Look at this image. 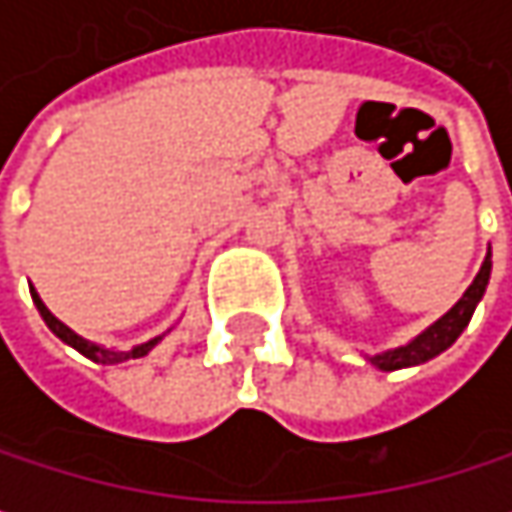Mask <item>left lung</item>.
I'll list each match as a JSON object with an SVG mask.
<instances>
[{"label": "left lung", "mask_w": 512, "mask_h": 512, "mask_svg": "<svg viewBox=\"0 0 512 512\" xmlns=\"http://www.w3.org/2000/svg\"><path fill=\"white\" fill-rule=\"evenodd\" d=\"M489 272H492V249L486 252L483 263H480V272L474 275V281L468 284V290L460 296V302L442 314L433 326H427L421 335H415L409 344L403 347H394V350H385V353H376V356H367V361L379 370H400V367H415V364H424L430 358H436L439 353H445L457 338L462 335V329L468 326L477 302L483 299L486 293V284H489Z\"/></svg>", "instance_id": "left-lung-1"}]
</instances>
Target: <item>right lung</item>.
<instances>
[{"mask_svg":"<svg viewBox=\"0 0 512 512\" xmlns=\"http://www.w3.org/2000/svg\"><path fill=\"white\" fill-rule=\"evenodd\" d=\"M32 302H35V308L41 311V317H44V323L50 326V332L58 338V341H64L67 347H73L76 353H82L85 358H91V361H97V364H121V361H127V358H142L148 356L151 350H154L156 344L162 341V335H156L151 341H145V344H139V347H133V350H115V347H100V344H94V341H85L82 335H76L70 326H64L55 314H52L50 308L44 305V299L38 296V290L32 287Z\"/></svg>","mask_w":512,"mask_h":512,"instance_id":"right-lung-1","label":"right lung"}]
</instances>
